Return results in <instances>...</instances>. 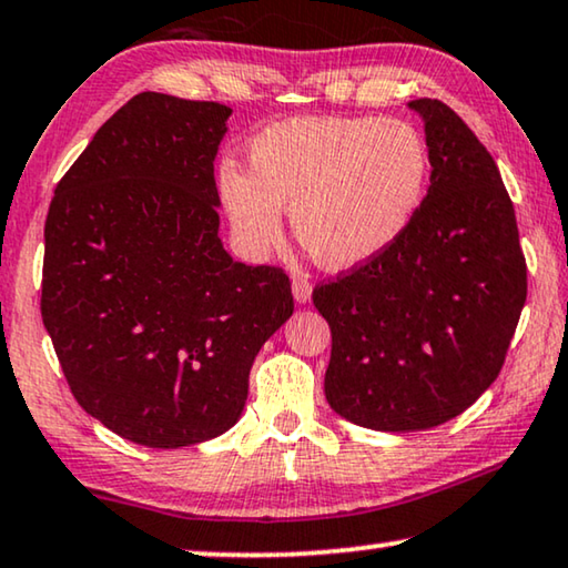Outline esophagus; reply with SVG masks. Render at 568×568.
<instances>
[{
    "label": "esophagus",
    "instance_id": "1",
    "mask_svg": "<svg viewBox=\"0 0 568 568\" xmlns=\"http://www.w3.org/2000/svg\"><path fill=\"white\" fill-rule=\"evenodd\" d=\"M293 298H295V303H301V306H306V303L311 301V283L306 281V277H301V275L293 277Z\"/></svg>",
    "mask_w": 568,
    "mask_h": 568
}]
</instances>
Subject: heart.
Segmentation results:
<instances>
[{"label": "heart", "mask_w": 568, "mask_h": 568, "mask_svg": "<svg viewBox=\"0 0 568 568\" xmlns=\"http://www.w3.org/2000/svg\"><path fill=\"white\" fill-rule=\"evenodd\" d=\"M416 126L377 116H293L250 142V171L224 165L219 193L247 252L273 250L291 211L301 250L328 270L365 265L408 232L428 196Z\"/></svg>", "instance_id": "1"}]
</instances>
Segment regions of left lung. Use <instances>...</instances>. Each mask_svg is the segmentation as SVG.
Returning <instances> with one entry per match:
<instances>
[{
    "instance_id": "left-lung-1",
    "label": "left lung",
    "mask_w": 568,
    "mask_h": 568,
    "mask_svg": "<svg viewBox=\"0 0 568 568\" xmlns=\"http://www.w3.org/2000/svg\"><path fill=\"white\" fill-rule=\"evenodd\" d=\"M408 109L430 152L426 203L390 250L313 291L332 328L328 405L390 434L442 426L495 383L528 295L493 155L444 101Z\"/></svg>"
}]
</instances>
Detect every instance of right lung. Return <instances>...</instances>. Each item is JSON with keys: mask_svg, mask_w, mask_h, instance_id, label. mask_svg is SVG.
<instances>
[{"mask_svg": "<svg viewBox=\"0 0 568 568\" xmlns=\"http://www.w3.org/2000/svg\"><path fill=\"white\" fill-rule=\"evenodd\" d=\"M232 109L132 97L55 185L42 324L91 418L150 448L240 420L262 344L293 316L281 267L219 240L214 160Z\"/></svg>", "mask_w": 568, "mask_h": 568, "instance_id": "obj_1", "label": "right lung"}]
</instances>
